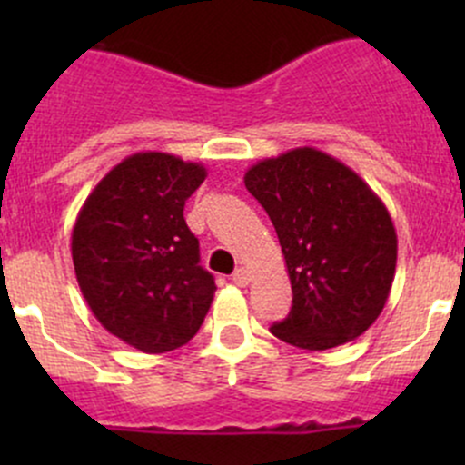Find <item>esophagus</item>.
Instances as JSON below:
<instances>
[{"instance_id":"esophagus-1","label":"esophagus","mask_w":465,"mask_h":465,"mask_svg":"<svg viewBox=\"0 0 465 465\" xmlns=\"http://www.w3.org/2000/svg\"><path fill=\"white\" fill-rule=\"evenodd\" d=\"M250 281H252V274H250V270H247V267H238V270L233 272V283L241 285V288L250 285Z\"/></svg>"}]
</instances>
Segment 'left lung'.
Segmentation results:
<instances>
[{
  "mask_svg": "<svg viewBox=\"0 0 465 465\" xmlns=\"http://www.w3.org/2000/svg\"><path fill=\"white\" fill-rule=\"evenodd\" d=\"M245 186L274 224L292 283V311L272 335L308 351L362 335L396 274L398 238L382 200L346 163L308 145L254 163Z\"/></svg>",
  "mask_w": 465,
  "mask_h": 465,
  "instance_id": "8db88e82",
  "label": "left lung"
}]
</instances>
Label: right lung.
<instances>
[{
    "instance_id": "1",
    "label": "right lung",
    "mask_w": 465,
    "mask_h": 465,
    "mask_svg": "<svg viewBox=\"0 0 465 465\" xmlns=\"http://www.w3.org/2000/svg\"><path fill=\"white\" fill-rule=\"evenodd\" d=\"M203 163L134 153L89 193L72 232V259L89 311L143 353L184 346L203 326L215 281L184 203L204 182Z\"/></svg>"
}]
</instances>
